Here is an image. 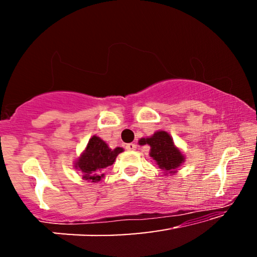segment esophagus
<instances>
[{"label": "esophagus", "instance_id": "obj_1", "mask_svg": "<svg viewBox=\"0 0 257 257\" xmlns=\"http://www.w3.org/2000/svg\"><path fill=\"white\" fill-rule=\"evenodd\" d=\"M136 149H137V145L133 143H130L126 145V150H128V151H135Z\"/></svg>", "mask_w": 257, "mask_h": 257}]
</instances>
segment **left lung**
Returning a JSON list of instances; mask_svg holds the SVG:
<instances>
[{"instance_id":"left-lung-1","label":"left lung","mask_w":257,"mask_h":257,"mask_svg":"<svg viewBox=\"0 0 257 257\" xmlns=\"http://www.w3.org/2000/svg\"><path fill=\"white\" fill-rule=\"evenodd\" d=\"M140 145H150V156L165 173L174 174L177 168L185 161V156L174 145L173 139L166 131H157L149 138L139 140Z\"/></svg>"}]
</instances>
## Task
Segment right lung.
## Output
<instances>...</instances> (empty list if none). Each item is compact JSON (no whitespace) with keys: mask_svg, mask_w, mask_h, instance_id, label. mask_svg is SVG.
I'll list each match as a JSON object with an SVG mask.
<instances>
[{"mask_svg":"<svg viewBox=\"0 0 257 257\" xmlns=\"http://www.w3.org/2000/svg\"><path fill=\"white\" fill-rule=\"evenodd\" d=\"M121 147L111 150L99 137L93 136L86 149L75 161V167L83 173L84 180L98 182L104 178V170L114 163L115 158L122 152Z\"/></svg>","mask_w":257,"mask_h":257,"instance_id":"right-lung-1","label":"right lung"}]
</instances>
